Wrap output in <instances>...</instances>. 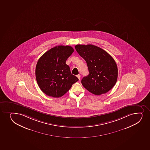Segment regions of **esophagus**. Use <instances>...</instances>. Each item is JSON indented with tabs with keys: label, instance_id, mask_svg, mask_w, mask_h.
<instances>
[{
	"label": "esophagus",
	"instance_id": "obj_1",
	"mask_svg": "<svg viewBox=\"0 0 150 150\" xmlns=\"http://www.w3.org/2000/svg\"><path fill=\"white\" fill-rule=\"evenodd\" d=\"M77 77L80 80V78H81V75H80V74H78V75H77Z\"/></svg>",
	"mask_w": 150,
	"mask_h": 150
}]
</instances>
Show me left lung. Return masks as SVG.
<instances>
[{"label": "left lung", "mask_w": 150, "mask_h": 150, "mask_svg": "<svg viewBox=\"0 0 150 150\" xmlns=\"http://www.w3.org/2000/svg\"><path fill=\"white\" fill-rule=\"evenodd\" d=\"M77 52L86 61L88 75L81 83L90 92L100 95L108 92L114 86L118 78V68L114 59L107 52L96 46L78 44Z\"/></svg>", "instance_id": "8db88e82"}]
</instances>
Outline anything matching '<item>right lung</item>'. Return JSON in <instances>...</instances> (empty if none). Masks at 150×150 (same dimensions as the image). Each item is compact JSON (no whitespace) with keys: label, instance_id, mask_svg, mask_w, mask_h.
Instances as JSON below:
<instances>
[{"label":"right lung","instance_id":"add662e5","mask_svg":"<svg viewBox=\"0 0 150 150\" xmlns=\"http://www.w3.org/2000/svg\"><path fill=\"white\" fill-rule=\"evenodd\" d=\"M73 52L74 49L70 46H58L47 51L39 58L36 66V79L46 95L61 97L79 80L71 74L69 66L66 64Z\"/></svg>","mask_w":150,"mask_h":150}]
</instances>
